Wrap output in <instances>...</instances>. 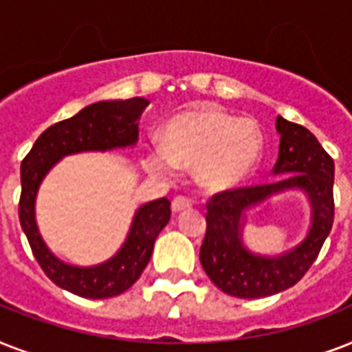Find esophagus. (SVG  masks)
Segmentation results:
<instances>
[{
    "mask_svg": "<svg viewBox=\"0 0 352 352\" xmlns=\"http://www.w3.org/2000/svg\"><path fill=\"white\" fill-rule=\"evenodd\" d=\"M192 208V201L184 195H177L173 201H171V210L173 212H182V210H188Z\"/></svg>",
    "mask_w": 352,
    "mask_h": 352,
    "instance_id": "1",
    "label": "esophagus"
}]
</instances>
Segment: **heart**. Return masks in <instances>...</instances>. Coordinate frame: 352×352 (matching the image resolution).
<instances>
[{"label":"heart","mask_w":352,"mask_h":352,"mask_svg":"<svg viewBox=\"0 0 352 352\" xmlns=\"http://www.w3.org/2000/svg\"><path fill=\"white\" fill-rule=\"evenodd\" d=\"M261 135L248 120L214 107L177 113L164 127V149L149 155L148 168L170 177L179 168H201L212 188H230L250 175L261 157Z\"/></svg>","instance_id":"b5f03b06"}]
</instances>
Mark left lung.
Returning a JSON list of instances; mask_svg holds the SVG:
<instances>
[{"label": "left lung", "mask_w": 352, "mask_h": 352, "mask_svg": "<svg viewBox=\"0 0 352 352\" xmlns=\"http://www.w3.org/2000/svg\"><path fill=\"white\" fill-rule=\"evenodd\" d=\"M276 129L281 140L274 173L287 177L267 184L223 190L206 203V235L199 254L201 265L215 287L235 298H265L290 289L316 261L333 228V157L300 124L278 117ZM289 187H300L311 199V232L300 247L283 256H254L240 241V215L272 192Z\"/></svg>", "instance_id": "obj_1"}]
</instances>
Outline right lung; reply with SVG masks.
Instances as JSON below:
<instances>
[{"label": "right lung", "instance_id": "obj_1", "mask_svg": "<svg viewBox=\"0 0 352 352\" xmlns=\"http://www.w3.org/2000/svg\"><path fill=\"white\" fill-rule=\"evenodd\" d=\"M148 104L140 96L91 104L74 117L47 127L21 160L18 212L30 250L52 283L87 300H104L122 294L140 278L149 263L157 235L170 221L171 203L162 197L140 206L126 243L109 261L96 267H73L52 256L38 232L34 219L38 186L47 171L65 155L133 146L138 138L137 120Z\"/></svg>", "mask_w": 352, "mask_h": 352}]
</instances>
